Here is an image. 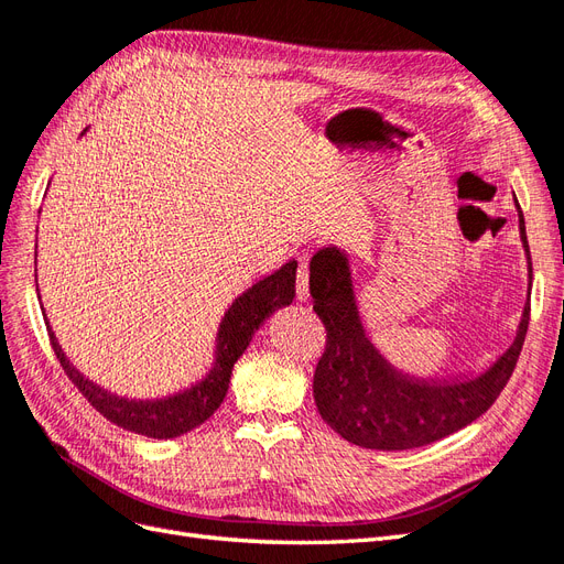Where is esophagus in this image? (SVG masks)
<instances>
[{"label":"esophagus","mask_w":564,"mask_h":564,"mask_svg":"<svg viewBox=\"0 0 564 564\" xmlns=\"http://www.w3.org/2000/svg\"><path fill=\"white\" fill-rule=\"evenodd\" d=\"M296 299L301 303H305L310 299V270H307L305 259L301 261V265L296 270Z\"/></svg>","instance_id":"obj_1"}]
</instances>
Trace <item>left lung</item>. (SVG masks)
<instances>
[{
	"label": "left lung",
	"instance_id": "1",
	"mask_svg": "<svg viewBox=\"0 0 564 564\" xmlns=\"http://www.w3.org/2000/svg\"><path fill=\"white\" fill-rule=\"evenodd\" d=\"M516 207L532 284L525 219L518 200ZM310 296L326 328V349L313 380L317 411L345 441L371 451L420 448L480 417L507 387L530 324L528 299L513 343L490 368L476 378L424 380L397 371L368 340L343 249L324 247L310 261Z\"/></svg>",
	"mask_w": 564,
	"mask_h": 564
}]
</instances>
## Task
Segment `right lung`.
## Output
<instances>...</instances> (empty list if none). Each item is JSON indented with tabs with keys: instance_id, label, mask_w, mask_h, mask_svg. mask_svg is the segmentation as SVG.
<instances>
[{
	"instance_id": "add662e5",
	"label": "right lung",
	"mask_w": 564,
	"mask_h": 564,
	"mask_svg": "<svg viewBox=\"0 0 564 564\" xmlns=\"http://www.w3.org/2000/svg\"><path fill=\"white\" fill-rule=\"evenodd\" d=\"M296 265V261L284 263L273 275H265L257 284H251L245 294L232 301L219 324L215 366L209 368V373L200 382L191 384L188 390L172 397L138 401L107 392L105 387L84 378V373L76 371L69 364L46 319L53 352L76 390H79L95 411L105 415L109 422L149 438L182 436L191 430H196L198 424H203L217 411L228 392L232 366L242 357L251 336L259 332V326L273 315L275 310L294 301Z\"/></svg>"
}]
</instances>
